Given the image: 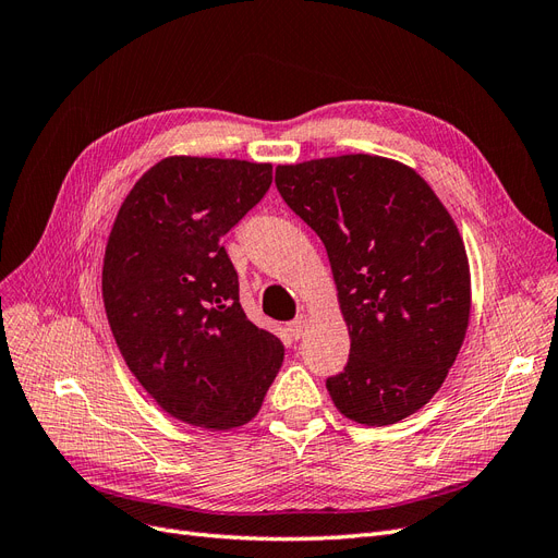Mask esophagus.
<instances>
[{
	"mask_svg": "<svg viewBox=\"0 0 558 558\" xmlns=\"http://www.w3.org/2000/svg\"><path fill=\"white\" fill-rule=\"evenodd\" d=\"M305 328H307V316L305 314H300L298 318H293L289 324V332H291L293 340H300V337L305 335Z\"/></svg>",
	"mask_w": 558,
	"mask_h": 558,
	"instance_id": "34e87169",
	"label": "esophagus"
}]
</instances>
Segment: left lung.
I'll use <instances>...</instances> for the list:
<instances>
[{"instance_id":"1","label":"left lung","mask_w":558,"mask_h":558,"mask_svg":"<svg viewBox=\"0 0 558 558\" xmlns=\"http://www.w3.org/2000/svg\"><path fill=\"white\" fill-rule=\"evenodd\" d=\"M277 191L324 242L349 326L335 408L388 426L437 393L470 316L465 246L449 211L410 167L379 156L279 165Z\"/></svg>"}]
</instances>
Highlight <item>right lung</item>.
<instances>
[{
	"label": "right lung",
	"mask_w": 558,
	"mask_h": 558,
	"mask_svg": "<svg viewBox=\"0 0 558 558\" xmlns=\"http://www.w3.org/2000/svg\"><path fill=\"white\" fill-rule=\"evenodd\" d=\"M269 183L267 162L165 158L134 183L111 228L102 298L116 344L185 424H246L281 367L283 344L246 318L221 242Z\"/></svg>",
	"instance_id": "add662e5"
}]
</instances>
